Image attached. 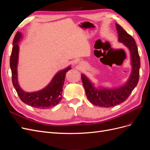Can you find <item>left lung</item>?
Here are the masks:
<instances>
[{"label":"left lung","instance_id":"8db88e82","mask_svg":"<svg viewBox=\"0 0 150 150\" xmlns=\"http://www.w3.org/2000/svg\"><path fill=\"white\" fill-rule=\"evenodd\" d=\"M116 25L119 42L123 43L131 52L132 72L128 82L123 86L116 89H97L94 87L87 77L81 74V79L89 101L94 105L100 107L115 106L125 101L137 86L139 78L140 58L135 40L121 26L117 24Z\"/></svg>","mask_w":150,"mask_h":150}]
</instances>
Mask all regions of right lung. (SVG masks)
<instances>
[{
  "instance_id": "right-lung-1",
  "label": "right lung",
  "mask_w": 150,
  "mask_h": 150,
  "mask_svg": "<svg viewBox=\"0 0 150 150\" xmlns=\"http://www.w3.org/2000/svg\"><path fill=\"white\" fill-rule=\"evenodd\" d=\"M21 38L22 35L21 33L17 32L13 40V47L10 58L12 84L18 96L22 102L35 108L46 109L56 106L61 100L62 88L64 84L66 74L68 71L71 69V67L69 66L65 69L58 72L54 76L51 82L43 89L33 93L24 91L18 84L17 71L19 49L17 43Z\"/></svg>"
}]
</instances>
